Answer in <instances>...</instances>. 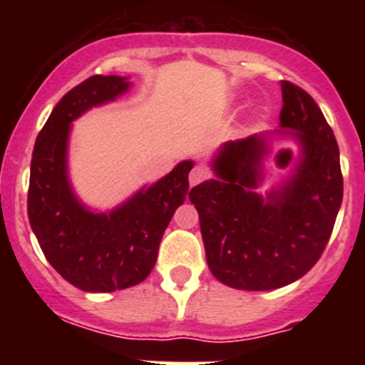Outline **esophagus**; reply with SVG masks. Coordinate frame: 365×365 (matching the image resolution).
Returning a JSON list of instances; mask_svg holds the SVG:
<instances>
[{
	"mask_svg": "<svg viewBox=\"0 0 365 365\" xmlns=\"http://www.w3.org/2000/svg\"><path fill=\"white\" fill-rule=\"evenodd\" d=\"M208 175H210V173H208V170H206L205 166H195L192 172H190V185H201L202 180L208 179Z\"/></svg>",
	"mask_w": 365,
	"mask_h": 365,
	"instance_id": "34e87169",
	"label": "esophagus"
}]
</instances>
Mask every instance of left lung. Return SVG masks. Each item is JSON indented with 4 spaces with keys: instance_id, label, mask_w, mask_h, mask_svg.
Instances as JSON below:
<instances>
[{
    "instance_id": "left-lung-1",
    "label": "left lung",
    "mask_w": 365,
    "mask_h": 365,
    "mask_svg": "<svg viewBox=\"0 0 365 365\" xmlns=\"http://www.w3.org/2000/svg\"><path fill=\"white\" fill-rule=\"evenodd\" d=\"M279 125L296 130L303 157L296 173L267 201L261 180L265 137L225 144L214 160L217 179L190 190L212 274L240 291H272L296 282L320 259L341 197L340 151L312 96L282 80Z\"/></svg>"
}]
</instances>
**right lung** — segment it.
<instances>
[{
  "mask_svg": "<svg viewBox=\"0 0 365 365\" xmlns=\"http://www.w3.org/2000/svg\"><path fill=\"white\" fill-rule=\"evenodd\" d=\"M130 87L122 76L95 74L62 96L36 137L27 214L53 269L86 292H113L144 282L155 267L168 222L186 195L192 160L109 214H93L74 197L67 179L71 122Z\"/></svg>",
  "mask_w": 365,
  "mask_h": 365,
  "instance_id": "add662e5",
  "label": "right lung"
}]
</instances>
